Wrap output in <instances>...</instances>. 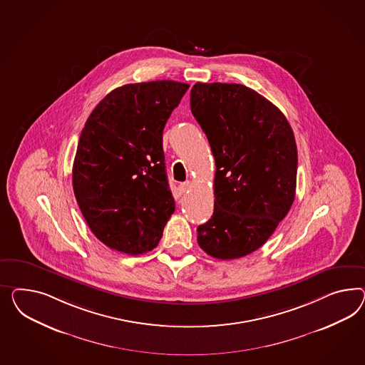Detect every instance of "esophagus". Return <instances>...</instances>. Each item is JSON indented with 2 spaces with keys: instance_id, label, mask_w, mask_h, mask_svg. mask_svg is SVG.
<instances>
[{
  "instance_id": "34e87169",
  "label": "esophagus",
  "mask_w": 365,
  "mask_h": 365,
  "mask_svg": "<svg viewBox=\"0 0 365 365\" xmlns=\"http://www.w3.org/2000/svg\"><path fill=\"white\" fill-rule=\"evenodd\" d=\"M191 185H192V183H191L190 180H187V182L180 183V185H179V188H180V191H182V192H186L188 188L191 187Z\"/></svg>"
}]
</instances>
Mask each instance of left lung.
<instances>
[{
  "mask_svg": "<svg viewBox=\"0 0 365 365\" xmlns=\"http://www.w3.org/2000/svg\"><path fill=\"white\" fill-rule=\"evenodd\" d=\"M191 113L215 158L214 214L197 245L222 260L263 246L294 203L297 150L284 114L239 83L197 82Z\"/></svg>",
  "mask_w": 365,
  "mask_h": 365,
  "instance_id": "8db88e82",
  "label": "left lung"
}]
</instances>
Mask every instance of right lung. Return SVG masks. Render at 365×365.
I'll return each instance as SVG.
<instances>
[{
    "label": "right lung",
    "instance_id": "obj_1",
    "mask_svg": "<svg viewBox=\"0 0 365 365\" xmlns=\"http://www.w3.org/2000/svg\"><path fill=\"white\" fill-rule=\"evenodd\" d=\"M190 85L128 83L91 111L79 137L73 190L91 232L128 255L155 248L175 211L163 128Z\"/></svg>",
    "mask_w": 365,
    "mask_h": 365
}]
</instances>
